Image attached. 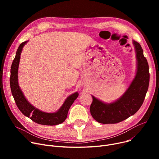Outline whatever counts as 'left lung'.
<instances>
[{
    "label": "left lung",
    "mask_w": 159,
    "mask_h": 159,
    "mask_svg": "<svg viewBox=\"0 0 159 159\" xmlns=\"http://www.w3.org/2000/svg\"><path fill=\"white\" fill-rule=\"evenodd\" d=\"M133 44L137 53V71L135 78L126 93L118 101L111 104L103 103L92 96L90 113L99 123L106 124L122 122L134 115L144 102L149 82V65L140 44L135 40Z\"/></svg>",
    "instance_id": "1"
}]
</instances>
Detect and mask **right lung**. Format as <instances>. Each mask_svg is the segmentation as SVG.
<instances>
[{
  "instance_id": "1",
  "label": "right lung",
  "mask_w": 159,
  "mask_h": 159,
  "mask_svg": "<svg viewBox=\"0 0 159 159\" xmlns=\"http://www.w3.org/2000/svg\"><path fill=\"white\" fill-rule=\"evenodd\" d=\"M28 41L23 42L20 44L11 67L10 80V87L15 103L19 110L25 116H28L33 122L37 124L48 125V126H53V125L61 124L66 120L70 108L75 100L78 97L79 93L76 92L68 97L59 110L53 113H48L41 111L38 109H36L35 107H33L28 102L19 86L17 77L20 53L23 46Z\"/></svg>"
}]
</instances>
